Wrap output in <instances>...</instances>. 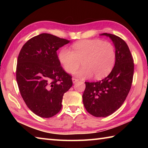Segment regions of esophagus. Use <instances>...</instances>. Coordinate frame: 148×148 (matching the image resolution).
Returning a JSON list of instances; mask_svg holds the SVG:
<instances>
[{
	"label": "esophagus",
	"instance_id": "esophagus-1",
	"mask_svg": "<svg viewBox=\"0 0 148 148\" xmlns=\"http://www.w3.org/2000/svg\"><path fill=\"white\" fill-rule=\"evenodd\" d=\"M72 82H73V84H75V83H76L77 82H78V79L76 78H74V77L72 79Z\"/></svg>",
	"mask_w": 148,
	"mask_h": 148
}]
</instances>
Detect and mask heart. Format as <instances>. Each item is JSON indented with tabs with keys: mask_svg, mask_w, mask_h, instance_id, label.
I'll use <instances>...</instances> for the list:
<instances>
[{
	"mask_svg": "<svg viewBox=\"0 0 148 148\" xmlns=\"http://www.w3.org/2000/svg\"><path fill=\"white\" fill-rule=\"evenodd\" d=\"M72 50L62 48L58 55L59 61L67 73L78 68L80 61L83 67L74 72L80 78L97 79L107 76L113 69L116 53L114 46L109 42L99 39L83 40L75 42Z\"/></svg>",
	"mask_w": 148,
	"mask_h": 148,
	"instance_id": "obj_1",
	"label": "heart"
}]
</instances>
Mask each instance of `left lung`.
<instances>
[{
  "mask_svg": "<svg viewBox=\"0 0 148 148\" xmlns=\"http://www.w3.org/2000/svg\"><path fill=\"white\" fill-rule=\"evenodd\" d=\"M116 50V62L113 69L104 79L97 82H85L83 102L87 112L95 117L108 116L123 103L131 87L134 62L131 51L123 40L108 33Z\"/></svg>",
  "mask_w": 148,
  "mask_h": 148,
  "instance_id": "8db88e82",
  "label": "left lung"
}]
</instances>
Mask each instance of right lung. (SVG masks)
Here are the masks:
<instances>
[{"mask_svg":"<svg viewBox=\"0 0 148 148\" xmlns=\"http://www.w3.org/2000/svg\"><path fill=\"white\" fill-rule=\"evenodd\" d=\"M70 40L42 33L29 40L19 52L16 79L27 106L41 117L61 110L64 94L72 86V76L61 66L57 50Z\"/></svg>","mask_w":148,"mask_h":148,"instance_id":"add662e5","label":"right lung"}]
</instances>
